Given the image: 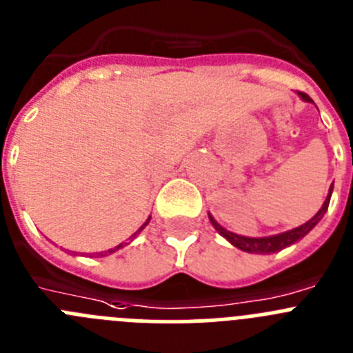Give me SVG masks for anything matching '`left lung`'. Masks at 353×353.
Returning a JSON list of instances; mask_svg holds the SVG:
<instances>
[{
  "mask_svg": "<svg viewBox=\"0 0 353 353\" xmlns=\"http://www.w3.org/2000/svg\"><path fill=\"white\" fill-rule=\"evenodd\" d=\"M299 96H301L305 101H312V98H310L308 94H305V92H299ZM331 192H332V185H331V189H329L327 198H325L322 208H320L319 212H316V215L313 216V219H310L306 224L299 225V228H296V229H290V231L282 232V234H276V236H268V238H247V236H240V234H234V232L225 231L224 228H221V225L213 221L212 215H210V222H212L213 228H215L216 231L224 236L225 240L231 241V243L234 245V247L240 248V250L250 252V254H271V252L282 250V248H285V247H289V245L299 241L303 236L308 234V232L312 231L316 224H319L320 219H322V216H324V213L327 212L329 199H331Z\"/></svg>",
  "mask_w": 353,
  "mask_h": 353,
  "instance_id": "obj_1",
  "label": "left lung"
}]
</instances>
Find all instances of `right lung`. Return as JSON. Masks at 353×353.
<instances>
[{"label": "right lung", "mask_w": 353, "mask_h": 353, "mask_svg": "<svg viewBox=\"0 0 353 353\" xmlns=\"http://www.w3.org/2000/svg\"><path fill=\"white\" fill-rule=\"evenodd\" d=\"M148 221H150V216H148V219H147V222H145V224H143V225H141V228H140V229H138V231H137V232H134V236H137V234H138V232H140V231H141V229H143V228H145V225H147V224H148ZM134 236H132V238H134ZM122 245H128V243H121V245H117V247H115V248H110V250H108V252H99V254H98V255H108V254H113V252H115V250H119V248H122Z\"/></svg>", "instance_id": "right-lung-1"}]
</instances>
